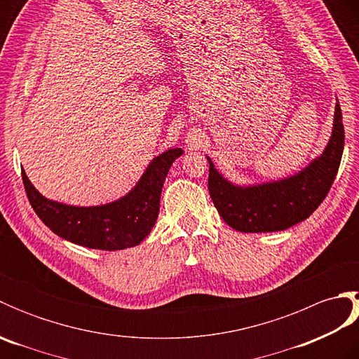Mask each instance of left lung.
Returning <instances> with one entry per match:
<instances>
[{"label":"left lung","mask_w":359,"mask_h":359,"mask_svg":"<svg viewBox=\"0 0 359 359\" xmlns=\"http://www.w3.org/2000/svg\"><path fill=\"white\" fill-rule=\"evenodd\" d=\"M344 151V125L339 102L334 106L333 129L323 154L290 177L256 185H236L208 158V191L219 215L242 233L282 231L306 220L337 177Z\"/></svg>","instance_id":"8db88e82"}]
</instances>
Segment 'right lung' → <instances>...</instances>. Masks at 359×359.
Instances as JSON below:
<instances>
[{
    "label": "right lung",
    "mask_w": 359,
    "mask_h": 359,
    "mask_svg": "<svg viewBox=\"0 0 359 359\" xmlns=\"http://www.w3.org/2000/svg\"><path fill=\"white\" fill-rule=\"evenodd\" d=\"M184 154L168 149L151 160L135 187L120 199L97 207H74L44 197L21 170L27 199L36 216L60 238L81 247L116 251L139 245L154 226L160 194L172 162Z\"/></svg>",
    "instance_id": "right-lung-1"
}]
</instances>
